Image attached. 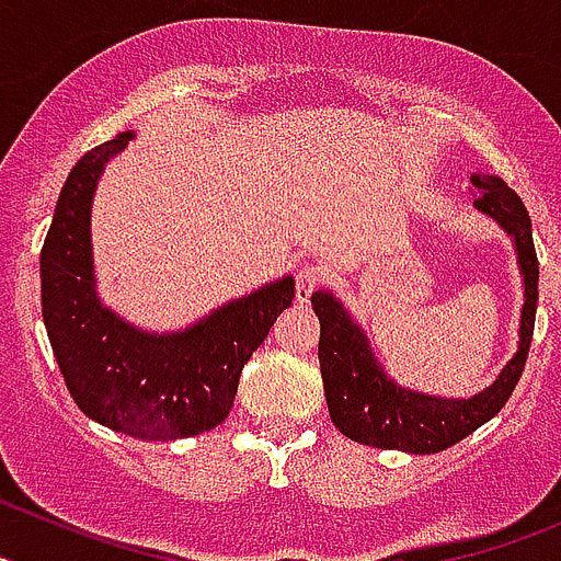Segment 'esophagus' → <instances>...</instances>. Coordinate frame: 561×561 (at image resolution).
I'll return each instance as SVG.
<instances>
[{"label":"esophagus","mask_w":561,"mask_h":561,"mask_svg":"<svg viewBox=\"0 0 561 561\" xmlns=\"http://www.w3.org/2000/svg\"><path fill=\"white\" fill-rule=\"evenodd\" d=\"M325 280V270L323 266H314V264H306L300 266V272H297L295 277V291H297V300L300 304H306L311 295L317 291V286L323 284Z\"/></svg>","instance_id":"1"}]
</instances>
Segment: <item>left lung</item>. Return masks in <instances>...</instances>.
I'll return each mask as SVG.
<instances>
[{"mask_svg": "<svg viewBox=\"0 0 561 561\" xmlns=\"http://www.w3.org/2000/svg\"><path fill=\"white\" fill-rule=\"evenodd\" d=\"M474 199L478 210L489 213L500 227L514 236L519 266L525 277V306L519 323V351L503 368L492 388L472 399H435V396L413 393L396 388L381 374L368 340L351 323L329 291L311 295V309L320 317V374H323L325 401L331 421L351 440L379 449H401L413 455H433L455 447L466 435H472L480 424L503 410L508 396L523 376L528 348H531L534 320L539 300V261L534 250L531 219L523 199L500 176L474 173Z\"/></svg>", "mask_w": 561, "mask_h": 561, "instance_id": "1", "label": "left lung"}]
</instances>
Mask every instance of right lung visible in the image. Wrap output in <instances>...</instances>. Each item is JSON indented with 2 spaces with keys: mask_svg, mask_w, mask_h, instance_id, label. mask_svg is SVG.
Here are the masks:
<instances>
[{
  "mask_svg": "<svg viewBox=\"0 0 561 561\" xmlns=\"http://www.w3.org/2000/svg\"><path fill=\"white\" fill-rule=\"evenodd\" d=\"M128 137L83 153L64 182L42 247L44 325L81 413L134 438H191L230 415L241 370L291 306L295 280L284 277L171 336L142 334L103 309L92 277L89 205L103 165Z\"/></svg>",
  "mask_w": 561,
  "mask_h": 561,
  "instance_id": "add662e5",
  "label": "right lung"
}]
</instances>
